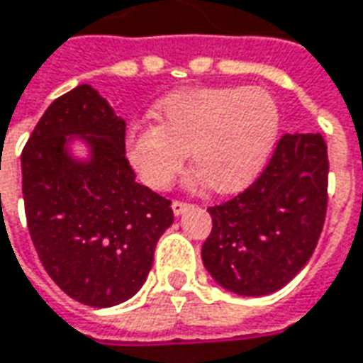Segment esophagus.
Segmentation results:
<instances>
[{
    "label": "esophagus",
    "mask_w": 363,
    "mask_h": 363,
    "mask_svg": "<svg viewBox=\"0 0 363 363\" xmlns=\"http://www.w3.org/2000/svg\"><path fill=\"white\" fill-rule=\"evenodd\" d=\"M186 208H189V202H182V201H174V202H172V213L177 214V216L184 213Z\"/></svg>",
    "instance_id": "34e87169"
}]
</instances>
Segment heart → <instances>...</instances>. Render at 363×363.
Returning a JSON list of instances; mask_svg holds the SVG:
<instances>
[{
	"label": "heart",
	"mask_w": 363,
	"mask_h": 363,
	"mask_svg": "<svg viewBox=\"0 0 363 363\" xmlns=\"http://www.w3.org/2000/svg\"><path fill=\"white\" fill-rule=\"evenodd\" d=\"M161 125L137 123L127 157L140 181L164 191L192 167L214 192L244 186L264 167L280 133V107L260 87H192L157 103Z\"/></svg>",
	"instance_id": "b5f03b06"
}]
</instances>
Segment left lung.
Wrapping results in <instances>:
<instances>
[{"label": "left lung", "mask_w": 363, "mask_h": 363, "mask_svg": "<svg viewBox=\"0 0 363 363\" xmlns=\"http://www.w3.org/2000/svg\"><path fill=\"white\" fill-rule=\"evenodd\" d=\"M326 206V140L318 133L284 135L246 191L208 208L213 230L202 262L234 294H272L314 254Z\"/></svg>", "instance_id": "8db88e82"}]
</instances>
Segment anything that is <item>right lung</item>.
Here are the masks:
<instances>
[{"label": "right lung", "mask_w": 363, "mask_h": 363, "mask_svg": "<svg viewBox=\"0 0 363 363\" xmlns=\"http://www.w3.org/2000/svg\"><path fill=\"white\" fill-rule=\"evenodd\" d=\"M125 121L91 85L55 99L21 152L27 228L53 282L93 308L135 296L155 246L174 220L171 201L135 181L125 155ZM89 145V162L68 140Z\"/></svg>", "instance_id": "right-lung-1"}]
</instances>
